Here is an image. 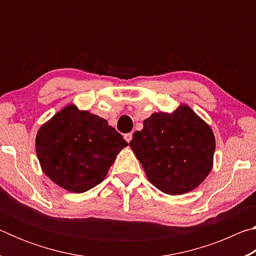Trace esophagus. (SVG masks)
<instances>
[{"instance_id": "esophagus-1", "label": "esophagus", "mask_w": 256, "mask_h": 256, "mask_svg": "<svg viewBox=\"0 0 256 256\" xmlns=\"http://www.w3.org/2000/svg\"><path fill=\"white\" fill-rule=\"evenodd\" d=\"M124 138H125V141L126 142H130L132 140V133H126V134H124Z\"/></svg>"}]
</instances>
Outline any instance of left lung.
Returning a JSON list of instances; mask_svg holds the SVG:
<instances>
[{
  "mask_svg": "<svg viewBox=\"0 0 256 256\" xmlns=\"http://www.w3.org/2000/svg\"><path fill=\"white\" fill-rule=\"evenodd\" d=\"M130 146L150 183L170 196L198 188L209 175L216 140L211 128L188 106L154 112L133 133Z\"/></svg>",
  "mask_w": 256,
  "mask_h": 256,
  "instance_id": "1",
  "label": "left lung"
}]
</instances>
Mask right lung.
Segmentation results:
<instances>
[{
	"mask_svg": "<svg viewBox=\"0 0 256 256\" xmlns=\"http://www.w3.org/2000/svg\"><path fill=\"white\" fill-rule=\"evenodd\" d=\"M128 142L107 120L68 105L42 125L36 152L42 172L60 188L84 193L100 184Z\"/></svg>",
	"mask_w": 256,
	"mask_h": 256,
	"instance_id": "obj_1",
	"label": "right lung"
}]
</instances>
